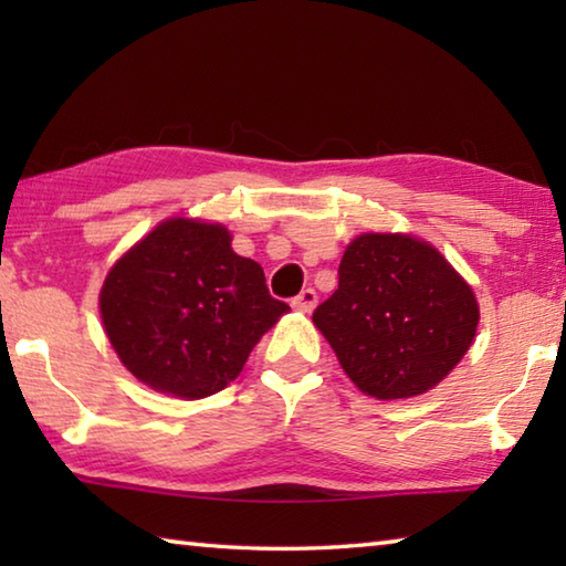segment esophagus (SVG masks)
Segmentation results:
<instances>
[{
    "label": "esophagus",
    "mask_w": 566,
    "mask_h": 566,
    "mask_svg": "<svg viewBox=\"0 0 566 566\" xmlns=\"http://www.w3.org/2000/svg\"><path fill=\"white\" fill-rule=\"evenodd\" d=\"M292 306H294V310H300V312H312L314 306H317V292H314V290H302L300 294L294 296Z\"/></svg>",
    "instance_id": "34e87169"
}]
</instances>
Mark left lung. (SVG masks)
<instances>
[{
	"label": "left lung",
	"mask_w": 566,
	"mask_h": 566,
	"mask_svg": "<svg viewBox=\"0 0 566 566\" xmlns=\"http://www.w3.org/2000/svg\"><path fill=\"white\" fill-rule=\"evenodd\" d=\"M347 377L375 399L437 387L472 347L479 304L457 270L411 234H359L339 286L312 314Z\"/></svg>",
	"instance_id": "8db88e82"
}]
</instances>
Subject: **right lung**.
Segmentation results:
<instances>
[{"mask_svg": "<svg viewBox=\"0 0 566 566\" xmlns=\"http://www.w3.org/2000/svg\"><path fill=\"white\" fill-rule=\"evenodd\" d=\"M290 306L222 224L175 217L112 266L99 314L114 352L147 387L181 399L222 391Z\"/></svg>", "mask_w": 566, "mask_h": 566, "instance_id": "add662e5", "label": "right lung"}]
</instances>
